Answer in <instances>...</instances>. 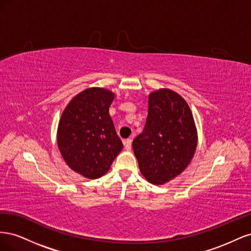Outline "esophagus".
Returning <instances> with one entry per match:
<instances>
[{"mask_svg":"<svg viewBox=\"0 0 251 251\" xmlns=\"http://www.w3.org/2000/svg\"><path fill=\"white\" fill-rule=\"evenodd\" d=\"M124 143H125L126 150V151H131V149H132V140H131V139H126V140L124 141Z\"/></svg>","mask_w":251,"mask_h":251,"instance_id":"obj_1","label":"esophagus"}]
</instances>
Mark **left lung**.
<instances>
[{
    "mask_svg": "<svg viewBox=\"0 0 251 251\" xmlns=\"http://www.w3.org/2000/svg\"><path fill=\"white\" fill-rule=\"evenodd\" d=\"M197 148V130L186 101L169 89L149 96L147 123L133 141L141 174L161 185L177 177L191 162Z\"/></svg>",
    "mask_w": 251,
    "mask_h": 251,
    "instance_id": "obj_1",
    "label": "left lung"
}]
</instances>
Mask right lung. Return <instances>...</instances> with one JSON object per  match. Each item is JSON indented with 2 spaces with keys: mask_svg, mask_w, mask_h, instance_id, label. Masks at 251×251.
Masks as SVG:
<instances>
[{
  "mask_svg": "<svg viewBox=\"0 0 251 251\" xmlns=\"http://www.w3.org/2000/svg\"><path fill=\"white\" fill-rule=\"evenodd\" d=\"M114 96L102 88L87 89L69 102L59 120L60 154L74 172L89 179L107 173L124 148L109 114Z\"/></svg>",
  "mask_w": 251,
  "mask_h": 251,
  "instance_id": "add662e5",
  "label": "right lung"
}]
</instances>
